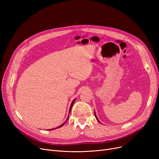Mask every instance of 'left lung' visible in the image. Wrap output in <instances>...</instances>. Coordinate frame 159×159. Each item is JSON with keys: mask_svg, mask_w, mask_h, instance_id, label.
Returning <instances> with one entry per match:
<instances>
[{"mask_svg": "<svg viewBox=\"0 0 159 159\" xmlns=\"http://www.w3.org/2000/svg\"><path fill=\"white\" fill-rule=\"evenodd\" d=\"M95 118H96V119L97 120V121H98V122H100V121L98 120V119H97V115H96V113H95Z\"/></svg>", "mask_w": 159, "mask_h": 159, "instance_id": "obj_1", "label": "left lung"}]
</instances>
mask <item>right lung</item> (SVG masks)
<instances>
[{"mask_svg": "<svg viewBox=\"0 0 159 159\" xmlns=\"http://www.w3.org/2000/svg\"><path fill=\"white\" fill-rule=\"evenodd\" d=\"M75 98L73 100V102H71V106H70V111H69V113H70V111H71V108H72V106H73V104H74V102H75ZM68 119H69V116H68V118H67V120L63 123V124H62L61 126H58V127H57V128H53V129H48V130H52V129H57V128H61V127H62V126H63L65 124V123L66 122V121L68 120Z\"/></svg>", "mask_w": 159, "mask_h": 159, "instance_id": "1", "label": "right lung"}]
</instances>
